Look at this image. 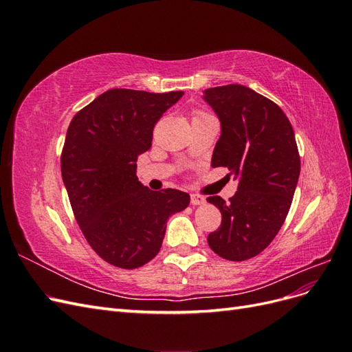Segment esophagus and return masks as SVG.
I'll return each instance as SVG.
<instances>
[{
    "label": "esophagus",
    "mask_w": 352,
    "mask_h": 352,
    "mask_svg": "<svg viewBox=\"0 0 352 352\" xmlns=\"http://www.w3.org/2000/svg\"><path fill=\"white\" fill-rule=\"evenodd\" d=\"M204 202H206L204 197L197 195V194H190V204L192 206H201V204H204Z\"/></svg>",
    "instance_id": "obj_1"
}]
</instances>
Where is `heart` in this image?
Returning a JSON list of instances; mask_svg holds the SVG:
<instances>
[{"label":"heart","mask_w":352,"mask_h":352,"mask_svg":"<svg viewBox=\"0 0 352 352\" xmlns=\"http://www.w3.org/2000/svg\"><path fill=\"white\" fill-rule=\"evenodd\" d=\"M202 116H207L206 113H202V111H198L197 114H195V117H202Z\"/></svg>","instance_id":"1"}]
</instances>
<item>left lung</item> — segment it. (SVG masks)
Masks as SVG:
<instances>
[{
	"label": "left lung",
	"instance_id": "8db88e82",
	"mask_svg": "<svg viewBox=\"0 0 352 352\" xmlns=\"http://www.w3.org/2000/svg\"><path fill=\"white\" fill-rule=\"evenodd\" d=\"M202 98L221 126L211 166L239 180L229 202L207 198L221 212L207 241L221 258L243 261L269 247L291 208L301 170L294 129L278 104L242 85L206 89Z\"/></svg>",
	"mask_w": 352,
	"mask_h": 352
}]
</instances>
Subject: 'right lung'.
I'll use <instances>...</instances> for the list:
<instances>
[{
  "instance_id": "add662e5",
  "label": "right lung",
  "mask_w": 352,
  "mask_h": 352,
  "mask_svg": "<svg viewBox=\"0 0 352 352\" xmlns=\"http://www.w3.org/2000/svg\"><path fill=\"white\" fill-rule=\"evenodd\" d=\"M182 91L110 89L73 117L61 153V176L78 225L92 250L120 269L151 261L167 219L189 206L177 189L151 190L136 176L138 155Z\"/></svg>"
}]
</instances>
